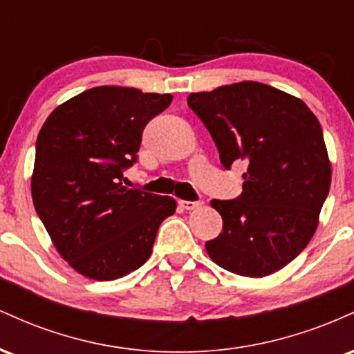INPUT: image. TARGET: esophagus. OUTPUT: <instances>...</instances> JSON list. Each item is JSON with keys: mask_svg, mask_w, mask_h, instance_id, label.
I'll return each instance as SVG.
<instances>
[{"mask_svg": "<svg viewBox=\"0 0 354 354\" xmlns=\"http://www.w3.org/2000/svg\"><path fill=\"white\" fill-rule=\"evenodd\" d=\"M180 206H181L183 209H188V211H191V209L200 208L201 203H198V201H185V200H181V201H180Z\"/></svg>", "mask_w": 354, "mask_h": 354, "instance_id": "1", "label": "esophagus"}]
</instances>
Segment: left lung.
<instances>
[{
    "label": "left lung",
    "instance_id": "1",
    "mask_svg": "<svg viewBox=\"0 0 354 354\" xmlns=\"http://www.w3.org/2000/svg\"><path fill=\"white\" fill-rule=\"evenodd\" d=\"M188 106L216 143L226 169L246 161L243 193L213 200L223 231L206 241L218 266L263 278L306 248L331 185L318 118L299 98L258 81L191 93Z\"/></svg>",
    "mask_w": 354,
    "mask_h": 354
}]
</instances>
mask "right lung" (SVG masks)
I'll use <instances>...</instances> for the list:
<instances>
[{
    "label": "right lung",
    "mask_w": 354,
    "mask_h": 354,
    "mask_svg": "<svg viewBox=\"0 0 354 354\" xmlns=\"http://www.w3.org/2000/svg\"><path fill=\"white\" fill-rule=\"evenodd\" d=\"M171 95L96 86L64 101L36 140L31 194L61 258L86 278L111 281L145 265L158 228L176 211L169 196L128 189L148 121Z\"/></svg>",
    "instance_id": "obj_1"
}]
</instances>
